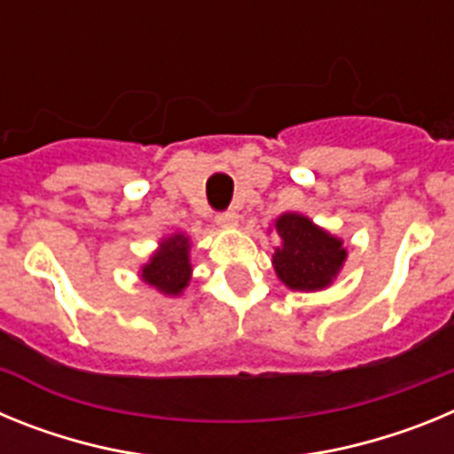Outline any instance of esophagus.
Segmentation results:
<instances>
[{"instance_id": "obj_1", "label": "esophagus", "mask_w": 454, "mask_h": 454, "mask_svg": "<svg viewBox=\"0 0 454 454\" xmlns=\"http://www.w3.org/2000/svg\"><path fill=\"white\" fill-rule=\"evenodd\" d=\"M236 211H223V214L215 215V223L220 224V227H231V224H236Z\"/></svg>"}]
</instances>
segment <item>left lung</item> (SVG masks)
Here are the masks:
<instances>
[{"mask_svg":"<svg viewBox=\"0 0 454 454\" xmlns=\"http://www.w3.org/2000/svg\"><path fill=\"white\" fill-rule=\"evenodd\" d=\"M275 230L282 239L272 254L277 277L293 291L330 286L348 256L343 240L302 214H282L275 220Z\"/></svg>","mask_w":454,"mask_h":454,"instance_id":"8db88e82","label":"left lung"}]
</instances>
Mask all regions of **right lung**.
<instances>
[{"mask_svg": "<svg viewBox=\"0 0 454 454\" xmlns=\"http://www.w3.org/2000/svg\"><path fill=\"white\" fill-rule=\"evenodd\" d=\"M191 240L184 234H172L159 243V250L140 268L143 282L161 291L163 295H179L191 282Z\"/></svg>", "mask_w": 454, "mask_h": 454, "instance_id": "right-lung-1", "label": "right lung"}]
</instances>
